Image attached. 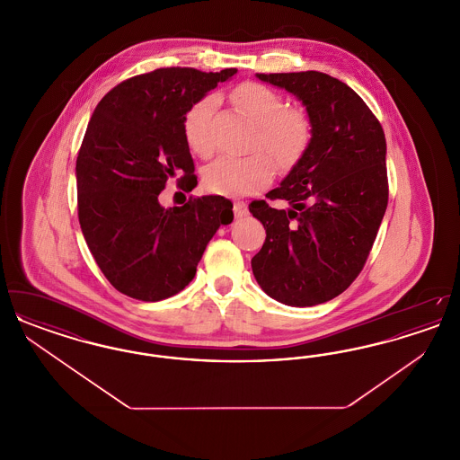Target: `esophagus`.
I'll return each mask as SVG.
<instances>
[{
    "instance_id": "obj_1",
    "label": "esophagus",
    "mask_w": 460,
    "mask_h": 460,
    "mask_svg": "<svg viewBox=\"0 0 460 460\" xmlns=\"http://www.w3.org/2000/svg\"><path fill=\"white\" fill-rule=\"evenodd\" d=\"M233 210H234V217H236V219H243V217L248 216V207H246V203H243V201H236L234 207H233Z\"/></svg>"
}]
</instances>
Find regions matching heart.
<instances>
[{
  "label": "heart",
  "mask_w": 460,
  "mask_h": 460,
  "mask_svg": "<svg viewBox=\"0 0 460 460\" xmlns=\"http://www.w3.org/2000/svg\"><path fill=\"white\" fill-rule=\"evenodd\" d=\"M233 102L257 126L255 148H262L278 164L289 165L305 152L310 141V122L298 109H286L285 98L259 83H244L233 91ZM217 107V98L208 94L198 100L186 111L182 131L188 146L199 155L210 156L214 139L210 134V119ZM274 167L269 156H220L203 174V184L208 191L224 197H243L262 190L270 182Z\"/></svg>",
  "instance_id": "1"
}]
</instances>
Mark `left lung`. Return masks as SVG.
I'll use <instances>...</instances> for the list:
<instances>
[{
    "label": "left lung",
    "instance_id": "1",
    "mask_svg": "<svg viewBox=\"0 0 460 460\" xmlns=\"http://www.w3.org/2000/svg\"><path fill=\"white\" fill-rule=\"evenodd\" d=\"M305 105L312 137L269 199L250 212L265 229L252 270L263 291L289 306L319 305L360 274L388 205L386 139L364 100L328 74H257Z\"/></svg>",
    "mask_w": 460,
    "mask_h": 460
}]
</instances>
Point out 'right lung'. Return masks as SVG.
I'll return each mask as SVG.
<instances>
[{"instance_id": "1", "label": "right lung", "mask_w": 460, "mask_h": 460, "mask_svg": "<svg viewBox=\"0 0 460 460\" xmlns=\"http://www.w3.org/2000/svg\"><path fill=\"white\" fill-rule=\"evenodd\" d=\"M236 72L156 68L117 84L93 111L75 164L79 224L110 285L131 298L158 302L184 289L208 241L233 222L226 198L165 208L158 195L177 174L181 190L197 186L184 115Z\"/></svg>"}]
</instances>
